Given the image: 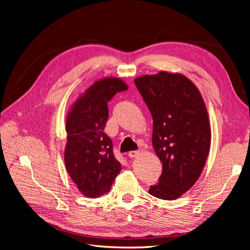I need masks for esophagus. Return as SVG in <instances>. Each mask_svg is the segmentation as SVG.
I'll list each match as a JSON object with an SVG mask.
<instances>
[{
    "label": "esophagus",
    "mask_w": 250,
    "mask_h": 250,
    "mask_svg": "<svg viewBox=\"0 0 250 250\" xmlns=\"http://www.w3.org/2000/svg\"><path fill=\"white\" fill-rule=\"evenodd\" d=\"M139 154H140V151H138V150H134V151H129V152H128V156H129L130 158L137 157Z\"/></svg>",
    "instance_id": "34e87169"
}]
</instances>
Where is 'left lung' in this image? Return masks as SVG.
<instances>
[{
    "mask_svg": "<svg viewBox=\"0 0 250 250\" xmlns=\"http://www.w3.org/2000/svg\"><path fill=\"white\" fill-rule=\"evenodd\" d=\"M134 84L152 116V144L163 164L149 194L176 199L197 181L209 152L206 104L194 83L180 74L160 72L139 77Z\"/></svg>",
    "mask_w": 250,
    "mask_h": 250,
    "instance_id": "left-lung-1",
    "label": "left lung"
}]
</instances>
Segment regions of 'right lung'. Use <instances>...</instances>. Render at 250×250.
<instances>
[{
  "instance_id": "right-lung-1",
  "label": "right lung",
  "mask_w": 250,
  "mask_h": 250,
  "mask_svg": "<svg viewBox=\"0 0 250 250\" xmlns=\"http://www.w3.org/2000/svg\"><path fill=\"white\" fill-rule=\"evenodd\" d=\"M125 90L127 85L118 78L97 81L79 98L67 116L65 168L86 197L96 198L107 193L122 170L104 128L108 119V101Z\"/></svg>"
}]
</instances>
